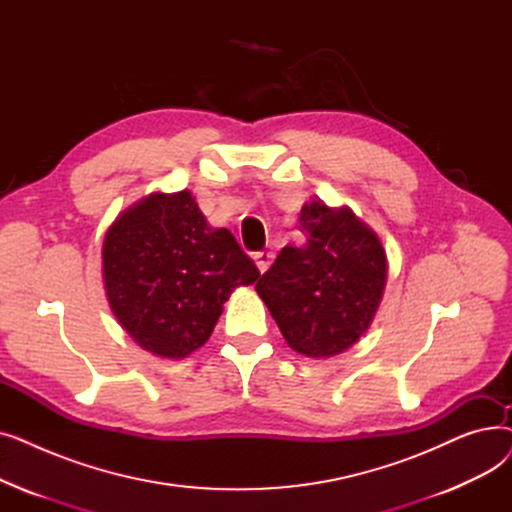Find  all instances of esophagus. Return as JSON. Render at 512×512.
Returning <instances> with one entry per match:
<instances>
[{"mask_svg": "<svg viewBox=\"0 0 512 512\" xmlns=\"http://www.w3.org/2000/svg\"><path fill=\"white\" fill-rule=\"evenodd\" d=\"M274 261V253L272 251H261V253H255V263L259 267V272L265 274L267 270H270V265Z\"/></svg>", "mask_w": 512, "mask_h": 512, "instance_id": "obj_1", "label": "esophagus"}]
</instances>
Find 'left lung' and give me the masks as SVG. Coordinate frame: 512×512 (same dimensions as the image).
<instances>
[{
  "mask_svg": "<svg viewBox=\"0 0 512 512\" xmlns=\"http://www.w3.org/2000/svg\"><path fill=\"white\" fill-rule=\"evenodd\" d=\"M303 247H284L255 290L294 351L328 359L371 326L386 288L382 242L348 207L305 203Z\"/></svg>",
  "mask_w": 512,
  "mask_h": 512,
  "instance_id": "left-lung-1",
  "label": "left lung"
}]
</instances>
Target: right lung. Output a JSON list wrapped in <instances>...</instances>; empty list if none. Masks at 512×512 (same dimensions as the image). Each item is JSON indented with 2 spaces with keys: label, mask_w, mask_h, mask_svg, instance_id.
Listing matches in <instances>:
<instances>
[{
  "label": "right lung",
  "mask_w": 512,
  "mask_h": 512,
  "mask_svg": "<svg viewBox=\"0 0 512 512\" xmlns=\"http://www.w3.org/2000/svg\"><path fill=\"white\" fill-rule=\"evenodd\" d=\"M103 284L126 334L151 355L201 348L236 286L259 278L226 228H211L191 191L151 193L105 232Z\"/></svg>",
  "instance_id": "1"
}]
</instances>
